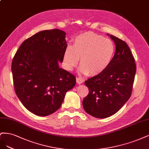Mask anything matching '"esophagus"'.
<instances>
[{
	"label": "esophagus",
	"instance_id": "esophagus-1",
	"mask_svg": "<svg viewBox=\"0 0 149 149\" xmlns=\"http://www.w3.org/2000/svg\"><path fill=\"white\" fill-rule=\"evenodd\" d=\"M76 81H77V83L79 84H81L84 82V79H82L80 77H77L76 78Z\"/></svg>",
	"mask_w": 149,
	"mask_h": 149
}]
</instances>
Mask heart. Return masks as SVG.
I'll use <instances>...</instances> for the list:
<instances>
[{"label": "heart", "mask_w": 149, "mask_h": 149, "mask_svg": "<svg viewBox=\"0 0 149 149\" xmlns=\"http://www.w3.org/2000/svg\"><path fill=\"white\" fill-rule=\"evenodd\" d=\"M115 51L113 42L103 36L88 31L76 36L74 45L66 47L63 63L65 68L72 70L80 57V70L83 74L95 76L106 70Z\"/></svg>", "instance_id": "b5f03b06"}]
</instances>
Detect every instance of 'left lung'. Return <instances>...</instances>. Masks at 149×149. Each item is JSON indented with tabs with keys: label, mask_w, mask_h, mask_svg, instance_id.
Returning a JSON list of instances; mask_svg holds the SVG:
<instances>
[{
	"label": "left lung",
	"mask_w": 149,
	"mask_h": 149,
	"mask_svg": "<svg viewBox=\"0 0 149 149\" xmlns=\"http://www.w3.org/2000/svg\"><path fill=\"white\" fill-rule=\"evenodd\" d=\"M116 52L108 68L85 81L88 95L83 100L85 111L92 116L105 118L118 112L130 98L136 72L135 59L127 43L110 35Z\"/></svg>",
	"instance_id": "8db88e82"
}]
</instances>
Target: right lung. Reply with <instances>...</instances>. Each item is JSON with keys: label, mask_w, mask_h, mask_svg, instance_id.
<instances>
[{"label": "right lung", "mask_w": 149, "mask_h": 149, "mask_svg": "<svg viewBox=\"0 0 149 149\" xmlns=\"http://www.w3.org/2000/svg\"><path fill=\"white\" fill-rule=\"evenodd\" d=\"M65 33L41 31L24 41L12 62L13 87L28 110L37 116L54 113L75 84V77L59 68L66 47Z\"/></svg>", "instance_id": "obj_1"}]
</instances>
